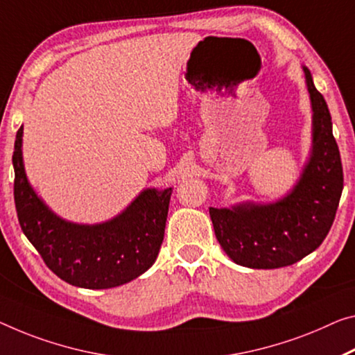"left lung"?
Segmentation results:
<instances>
[{
    "instance_id": "8db88e82",
    "label": "left lung",
    "mask_w": 355,
    "mask_h": 355,
    "mask_svg": "<svg viewBox=\"0 0 355 355\" xmlns=\"http://www.w3.org/2000/svg\"><path fill=\"white\" fill-rule=\"evenodd\" d=\"M303 71L313 107V149L298 182L276 203L209 208L217 241L248 268H281L306 257L329 234L341 198L343 166L329 107L309 69Z\"/></svg>"
}]
</instances>
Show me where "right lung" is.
<instances>
[{"label": "right lung", "mask_w": 355, "mask_h": 355, "mask_svg": "<svg viewBox=\"0 0 355 355\" xmlns=\"http://www.w3.org/2000/svg\"><path fill=\"white\" fill-rule=\"evenodd\" d=\"M19 128L14 144V201L21 232L44 263L71 286L111 288L136 279L154 265L165 234L173 189H146L114 219L84 225L63 220L28 182Z\"/></svg>", "instance_id": "right-lung-1"}]
</instances>
